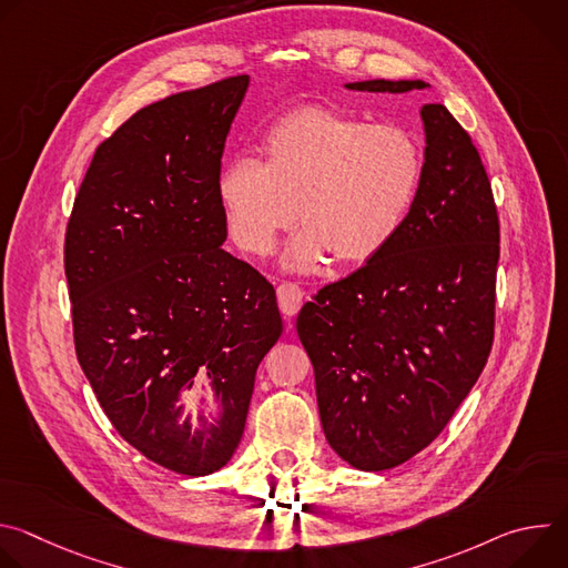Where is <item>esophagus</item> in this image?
I'll list each match as a JSON object with an SVG mask.
<instances>
[{
	"label": "esophagus",
	"mask_w": 568,
	"mask_h": 568,
	"mask_svg": "<svg viewBox=\"0 0 568 568\" xmlns=\"http://www.w3.org/2000/svg\"><path fill=\"white\" fill-rule=\"evenodd\" d=\"M276 294H278V307H281V312L283 314H287V316H294L298 310H301V305H303V290L296 285V283H292V281H283L281 285H278V290H276Z\"/></svg>",
	"instance_id": "1"
}]
</instances>
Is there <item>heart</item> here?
Returning a JSON list of instances; mask_svg holds the SVG:
<instances>
[{
    "mask_svg": "<svg viewBox=\"0 0 568 568\" xmlns=\"http://www.w3.org/2000/svg\"><path fill=\"white\" fill-rule=\"evenodd\" d=\"M265 161L240 154L217 175L229 231L250 254H267L281 231L305 224L287 265L312 270L326 254L364 263L407 220L423 182L418 139L335 108L287 114L263 139Z\"/></svg>",
    "mask_w": 568,
    "mask_h": 568,
    "instance_id": "b5f03b06",
    "label": "heart"
}]
</instances>
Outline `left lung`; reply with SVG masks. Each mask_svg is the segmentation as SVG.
<instances>
[{"instance_id":"8db88e82","label":"left lung","mask_w":568,"mask_h":568,"mask_svg":"<svg viewBox=\"0 0 568 568\" xmlns=\"http://www.w3.org/2000/svg\"><path fill=\"white\" fill-rule=\"evenodd\" d=\"M402 94L423 80H364ZM427 148L414 206L388 245L323 285L296 318L323 434L353 467L382 471L423 452L478 379L495 342L499 213L469 134L420 108Z\"/></svg>"}]
</instances>
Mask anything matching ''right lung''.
<instances>
[{
    "label": "right lung",
    "instance_id": "obj_1",
    "mask_svg": "<svg viewBox=\"0 0 568 568\" xmlns=\"http://www.w3.org/2000/svg\"><path fill=\"white\" fill-rule=\"evenodd\" d=\"M250 75L141 108L94 152L64 233L73 346L119 436L186 476L235 452L256 368L278 342L274 285L220 245V159ZM204 376L223 407L209 433L176 395Z\"/></svg>",
    "mask_w": 568,
    "mask_h": 568
}]
</instances>
